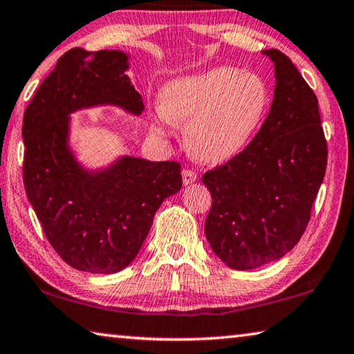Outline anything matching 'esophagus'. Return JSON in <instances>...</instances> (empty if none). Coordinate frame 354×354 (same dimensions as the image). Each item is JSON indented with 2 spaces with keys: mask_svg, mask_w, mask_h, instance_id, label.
<instances>
[{
  "mask_svg": "<svg viewBox=\"0 0 354 354\" xmlns=\"http://www.w3.org/2000/svg\"><path fill=\"white\" fill-rule=\"evenodd\" d=\"M197 173L194 170H183V183L184 186H189V184H192L197 181Z\"/></svg>",
  "mask_w": 354,
  "mask_h": 354,
  "instance_id": "1",
  "label": "esophagus"
}]
</instances>
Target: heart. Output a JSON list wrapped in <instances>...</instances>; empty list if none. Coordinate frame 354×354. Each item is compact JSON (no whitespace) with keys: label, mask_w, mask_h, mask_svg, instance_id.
Here are the masks:
<instances>
[{"label":"heart","mask_w":354,"mask_h":354,"mask_svg":"<svg viewBox=\"0 0 354 354\" xmlns=\"http://www.w3.org/2000/svg\"><path fill=\"white\" fill-rule=\"evenodd\" d=\"M269 94L263 78L236 67L217 66L173 78L159 93L153 129L168 136L184 124L189 153L209 164L233 159L250 142L266 113Z\"/></svg>","instance_id":"1"}]
</instances>
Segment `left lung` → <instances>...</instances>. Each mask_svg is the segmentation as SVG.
I'll return each instance as SVG.
<instances>
[{
    "mask_svg": "<svg viewBox=\"0 0 354 354\" xmlns=\"http://www.w3.org/2000/svg\"><path fill=\"white\" fill-rule=\"evenodd\" d=\"M261 53L276 77L266 120L243 153L201 178L212 197L206 239L238 271L276 261L298 244L328 162L315 93L287 55Z\"/></svg>",
    "mask_w": 354,
    "mask_h": 354,
    "instance_id": "obj_1",
    "label": "left lung"
}]
</instances>
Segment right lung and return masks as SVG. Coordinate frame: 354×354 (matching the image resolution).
<instances>
[{"mask_svg":"<svg viewBox=\"0 0 354 354\" xmlns=\"http://www.w3.org/2000/svg\"><path fill=\"white\" fill-rule=\"evenodd\" d=\"M121 50L66 52L26 106L24 183L44 233L78 271L115 274L142 249L162 201L183 186L178 162L129 154L86 167L71 147L75 111L116 106L138 116L143 97L127 75Z\"/></svg>","mask_w":354,"mask_h":354,"instance_id":"1","label":"right lung"}]
</instances>
